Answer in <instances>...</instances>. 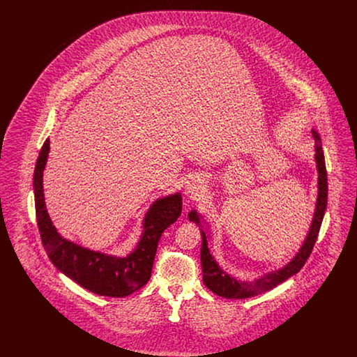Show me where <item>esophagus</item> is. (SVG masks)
Segmentation results:
<instances>
[{
  "mask_svg": "<svg viewBox=\"0 0 357 357\" xmlns=\"http://www.w3.org/2000/svg\"><path fill=\"white\" fill-rule=\"evenodd\" d=\"M204 179L199 176H194L190 181H187L186 183V195L187 197H194L198 195L199 192H202L204 190Z\"/></svg>",
  "mask_w": 357,
  "mask_h": 357,
  "instance_id": "1",
  "label": "esophagus"
}]
</instances>
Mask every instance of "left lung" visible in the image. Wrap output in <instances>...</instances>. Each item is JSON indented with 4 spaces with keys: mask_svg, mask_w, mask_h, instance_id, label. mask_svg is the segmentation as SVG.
<instances>
[{
    "mask_svg": "<svg viewBox=\"0 0 357 357\" xmlns=\"http://www.w3.org/2000/svg\"><path fill=\"white\" fill-rule=\"evenodd\" d=\"M312 135L314 139V162H316V170H317L316 207H314L309 231L306 234L301 248L284 266L275 271L264 273L253 281H242L237 277L231 275L230 273L226 272L222 268L221 265L217 262L215 257L210 252L208 239L211 238V233L208 230V223L204 221L202 214L198 213V210L192 208L191 211H188L187 214L188 221L194 222L199 227V231L202 236L201 262H202V272H204V284L217 296H221L225 298H236V300L255 297L287 281L289 277L300 272L301 268L304 266L319 236L324 214L326 210V204H328V178H326V169H325L323 143H321V137L314 128H312Z\"/></svg>",
    "mask_w": 357,
    "mask_h": 357,
    "instance_id": "8db88e82",
    "label": "left lung"
}]
</instances>
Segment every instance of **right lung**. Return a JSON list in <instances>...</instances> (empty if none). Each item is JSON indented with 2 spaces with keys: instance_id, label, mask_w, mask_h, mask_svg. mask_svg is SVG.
Returning a JSON list of instances; mask_svg holds the SVG:
<instances>
[{
  "instance_id": "obj_1",
  "label": "right lung",
  "mask_w": 357,
  "mask_h": 357,
  "mask_svg": "<svg viewBox=\"0 0 357 357\" xmlns=\"http://www.w3.org/2000/svg\"><path fill=\"white\" fill-rule=\"evenodd\" d=\"M50 139L40 150L33 175L34 206L44 249L57 271L80 287L107 297H126L144 287L151 277L156 246L162 233L182 213L179 191L155 199L142 221V234L127 255L91 250L63 237L47 210L43 176L50 156Z\"/></svg>"
}]
</instances>
